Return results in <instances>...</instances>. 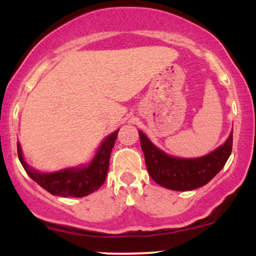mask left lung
Here are the masks:
<instances>
[{"label":"left lung","mask_w":256,"mask_h":256,"mask_svg":"<svg viewBox=\"0 0 256 256\" xmlns=\"http://www.w3.org/2000/svg\"><path fill=\"white\" fill-rule=\"evenodd\" d=\"M146 166L152 180L166 189L188 192L204 186L225 166L232 150V134L218 149L198 158H172L138 131Z\"/></svg>","instance_id":"obj_1"}]
</instances>
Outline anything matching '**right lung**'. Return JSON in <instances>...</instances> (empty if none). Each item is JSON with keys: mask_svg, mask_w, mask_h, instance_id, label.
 <instances>
[{"mask_svg": "<svg viewBox=\"0 0 256 256\" xmlns=\"http://www.w3.org/2000/svg\"><path fill=\"white\" fill-rule=\"evenodd\" d=\"M118 131L106 138L90 165L80 168H68L54 173L37 172L24 161L19 143L18 156L26 173L46 192L62 198H83L96 192L104 183L110 167V152L118 136Z\"/></svg>", "mask_w": 256, "mask_h": 256, "instance_id": "1", "label": "right lung"}]
</instances>
